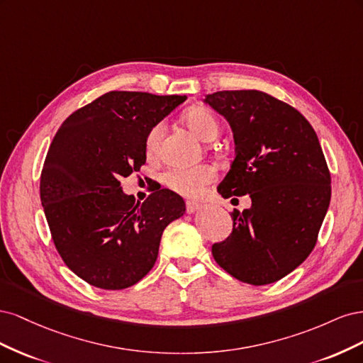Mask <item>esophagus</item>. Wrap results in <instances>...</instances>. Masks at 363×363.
Masks as SVG:
<instances>
[{
  "label": "esophagus",
  "instance_id": "obj_1",
  "mask_svg": "<svg viewBox=\"0 0 363 363\" xmlns=\"http://www.w3.org/2000/svg\"><path fill=\"white\" fill-rule=\"evenodd\" d=\"M201 207H203V206H201L200 203H195V201H186V212H188V213H195V212H199Z\"/></svg>",
  "mask_w": 363,
  "mask_h": 363
}]
</instances>
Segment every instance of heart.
I'll return each mask as SVG.
<instances>
[{"mask_svg":"<svg viewBox=\"0 0 363 363\" xmlns=\"http://www.w3.org/2000/svg\"><path fill=\"white\" fill-rule=\"evenodd\" d=\"M184 123L201 140H213L219 135V123L216 116L206 107H192L184 113ZM163 135V124H157L150 130L147 136L148 156H156ZM215 168L211 164H200L194 168H171L162 175V183L182 196L199 195L204 186L215 179Z\"/></svg>","mask_w":363,"mask_h":363,"instance_id":"heart-1","label":"heart"}]
</instances>
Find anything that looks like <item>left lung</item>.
Segmentation results:
<instances>
[{
    "label": "left lung",
    "mask_w": 363,
    "mask_h": 363,
    "mask_svg": "<svg viewBox=\"0 0 363 363\" xmlns=\"http://www.w3.org/2000/svg\"><path fill=\"white\" fill-rule=\"evenodd\" d=\"M203 103L225 118L236 145L218 192L251 199L235 211L232 235L213 244V259L244 283L277 281L311 255L330 204L320 140L298 111L265 92L221 91Z\"/></svg>",
    "instance_id": "8db88e82"
}]
</instances>
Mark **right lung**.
Instances as JSON below:
<instances>
[{
	"label": "right lung",
	"mask_w": 363,
	"mask_h": 363,
	"mask_svg": "<svg viewBox=\"0 0 363 363\" xmlns=\"http://www.w3.org/2000/svg\"><path fill=\"white\" fill-rule=\"evenodd\" d=\"M184 100L108 92L68 116L51 142L40 175L43 212L63 262L95 288L119 291L144 279L163 230L186 212L169 189L136 203L119 182L145 163L150 130Z\"/></svg>",
	"instance_id": "1"
}]
</instances>
